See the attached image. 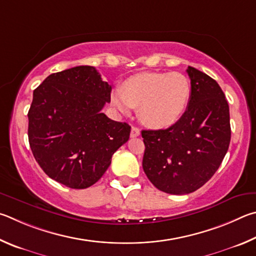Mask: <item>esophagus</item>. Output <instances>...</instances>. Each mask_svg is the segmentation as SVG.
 <instances>
[{"label": "esophagus", "instance_id": "obj_1", "mask_svg": "<svg viewBox=\"0 0 256 256\" xmlns=\"http://www.w3.org/2000/svg\"><path fill=\"white\" fill-rule=\"evenodd\" d=\"M140 135V129H138L137 127H132V132H130V137L135 138V137H138Z\"/></svg>", "mask_w": 256, "mask_h": 256}]
</instances>
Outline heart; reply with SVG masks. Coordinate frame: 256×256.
<instances>
[{
	"instance_id": "b5f03b06",
	"label": "heart",
	"mask_w": 256,
	"mask_h": 256,
	"mask_svg": "<svg viewBox=\"0 0 256 256\" xmlns=\"http://www.w3.org/2000/svg\"><path fill=\"white\" fill-rule=\"evenodd\" d=\"M191 85L178 72H145L126 80L122 88H116L111 103L121 114L140 108L142 122L154 128H166L181 119L189 104Z\"/></svg>"
}]
</instances>
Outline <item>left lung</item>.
I'll return each mask as SVG.
<instances>
[{"mask_svg": "<svg viewBox=\"0 0 256 256\" xmlns=\"http://www.w3.org/2000/svg\"><path fill=\"white\" fill-rule=\"evenodd\" d=\"M191 96L184 114L168 129L142 130V168L158 190L191 194L220 166L230 142V106L214 78L189 66Z\"/></svg>", "mask_w": 256, "mask_h": 256, "instance_id": "8db88e82", "label": "left lung"}]
</instances>
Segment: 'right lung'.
Masks as SVG:
<instances>
[{
  "label": "right lung",
  "instance_id": "1",
  "mask_svg": "<svg viewBox=\"0 0 256 256\" xmlns=\"http://www.w3.org/2000/svg\"><path fill=\"white\" fill-rule=\"evenodd\" d=\"M110 98L111 85L93 66L50 74L34 90L29 144L49 178L72 189H86L102 178L132 128L101 112Z\"/></svg>",
  "mask_w": 256,
  "mask_h": 256
}]
</instances>
